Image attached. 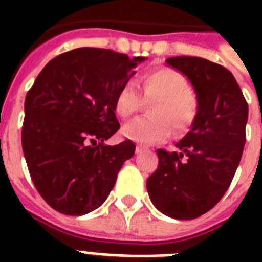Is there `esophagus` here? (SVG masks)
I'll return each mask as SVG.
<instances>
[{
  "instance_id": "1",
  "label": "esophagus",
  "mask_w": 262,
  "mask_h": 262,
  "mask_svg": "<svg viewBox=\"0 0 262 262\" xmlns=\"http://www.w3.org/2000/svg\"><path fill=\"white\" fill-rule=\"evenodd\" d=\"M143 151H144V149L141 147L136 148V154H137V155H140V154H143Z\"/></svg>"
}]
</instances>
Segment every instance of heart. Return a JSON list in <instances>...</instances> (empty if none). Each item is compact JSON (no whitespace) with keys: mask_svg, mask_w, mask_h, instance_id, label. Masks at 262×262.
<instances>
[{"mask_svg":"<svg viewBox=\"0 0 262 262\" xmlns=\"http://www.w3.org/2000/svg\"><path fill=\"white\" fill-rule=\"evenodd\" d=\"M141 85L143 98L133 83L123 84L115 95V111L122 118L137 113L143 107V99L154 102L148 108L151 117L126 123L122 127L123 137L141 145H151L171 135L170 124L178 133L190 126L199 111V100L179 72L171 68L148 72L141 79Z\"/></svg>","mask_w":262,"mask_h":262,"instance_id":"obj_1","label":"heart"}]
</instances>
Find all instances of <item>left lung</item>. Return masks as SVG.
I'll return each instance as SVG.
<instances>
[{"label":"left lung","mask_w":262,"mask_h":262,"mask_svg":"<svg viewBox=\"0 0 262 262\" xmlns=\"http://www.w3.org/2000/svg\"><path fill=\"white\" fill-rule=\"evenodd\" d=\"M168 67L186 76L199 100L190 130L175 147L158 149L159 164L147 179L152 204L163 215L195 219L227 191L246 141L248 103L228 69L199 57H171Z\"/></svg>","instance_id":"left-lung-1"}]
</instances>
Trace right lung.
<instances>
[{
  "label": "right lung",
  "instance_id": "1",
  "mask_svg": "<svg viewBox=\"0 0 262 262\" xmlns=\"http://www.w3.org/2000/svg\"><path fill=\"white\" fill-rule=\"evenodd\" d=\"M147 58L80 47L43 68L24 102L21 145L36 190L63 215L102 205L135 155L126 140L104 145L119 129L114 99Z\"/></svg>",
  "mask_w": 262,
  "mask_h": 262
}]
</instances>
